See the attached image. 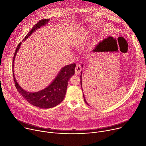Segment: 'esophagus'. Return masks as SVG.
Instances as JSON below:
<instances>
[{
	"mask_svg": "<svg viewBox=\"0 0 146 146\" xmlns=\"http://www.w3.org/2000/svg\"><path fill=\"white\" fill-rule=\"evenodd\" d=\"M82 71V68L80 64H77L75 68V73L78 74Z\"/></svg>",
	"mask_w": 146,
	"mask_h": 146,
	"instance_id": "34e87169",
	"label": "esophagus"
}]
</instances>
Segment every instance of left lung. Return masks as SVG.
<instances>
[{"instance_id": "8db88e82", "label": "left lung", "mask_w": 146, "mask_h": 146, "mask_svg": "<svg viewBox=\"0 0 146 146\" xmlns=\"http://www.w3.org/2000/svg\"><path fill=\"white\" fill-rule=\"evenodd\" d=\"M80 83H81V88H82V76H81V75L80 76ZM83 97H84V102H86V103L87 104V105L89 106V105H88V103L87 102V101H86V98H85V97H84V94H83Z\"/></svg>"}]
</instances>
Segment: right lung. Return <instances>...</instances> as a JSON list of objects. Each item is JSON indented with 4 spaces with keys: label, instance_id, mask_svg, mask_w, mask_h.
Returning a JSON list of instances; mask_svg holds the SVG:
<instances>
[{
    "label": "right lung",
    "instance_id": "add662e5",
    "mask_svg": "<svg viewBox=\"0 0 146 146\" xmlns=\"http://www.w3.org/2000/svg\"><path fill=\"white\" fill-rule=\"evenodd\" d=\"M48 19H43L36 23L30 32L27 35L23 40H26L35 30L44 25ZM21 42H20L15 49L13 59V76L15 87L18 92L31 105L41 109H48L56 106L63 101L66 92L68 81L72 76L74 74L75 64L65 66L61 69L51 84L45 89L37 92H29L21 87L17 83L14 74V62L15 55L18 51Z\"/></svg>",
    "mask_w": 146,
    "mask_h": 146
}]
</instances>
